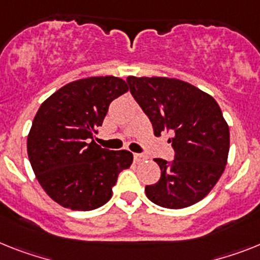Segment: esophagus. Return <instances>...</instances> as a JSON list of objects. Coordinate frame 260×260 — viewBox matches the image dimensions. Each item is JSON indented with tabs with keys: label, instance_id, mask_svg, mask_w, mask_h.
<instances>
[{
	"label": "esophagus",
	"instance_id": "esophagus-1",
	"mask_svg": "<svg viewBox=\"0 0 260 260\" xmlns=\"http://www.w3.org/2000/svg\"><path fill=\"white\" fill-rule=\"evenodd\" d=\"M134 158L136 162H141V161L147 160V156H145V154H141V153H135Z\"/></svg>",
	"mask_w": 260,
	"mask_h": 260
}]
</instances>
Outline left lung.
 <instances>
[{
    "mask_svg": "<svg viewBox=\"0 0 260 260\" xmlns=\"http://www.w3.org/2000/svg\"><path fill=\"white\" fill-rule=\"evenodd\" d=\"M131 93L149 117L156 136L171 131L174 160L156 158L157 184L145 194L167 209H184L205 198L228 164L230 132L222 111L209 93L173 78L128 76Z\"/></svg>",
    "mask_w": 260,
    "mask_h": 260,
    "instance_id": "left-lung-1",
    "label": "left lung"
}]
</instances>
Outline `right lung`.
I'll return each mask as SVG.
<instances>
[{"mask_svg": "<svg viewBox=\"0 0 260 260\" xmlns=\"http://www.w3.org/2000/svg\"><path fill=\"white\" fill-rule=\"evenodd\" d=\"M128 91L116 76H92L63 86L43 102L27 136V154L50 198L71 210L88 211L112 197L128 150H108L93 141L111 102Z\"/></svg>", "mask_w": 260, "mask_h": 260, "instance_id": "1", "label": "right lung"}]
</instances>
